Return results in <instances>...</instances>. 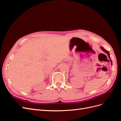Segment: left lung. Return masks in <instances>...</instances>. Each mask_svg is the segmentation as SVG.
Instances as JSON below:
<instances>
[{
  "label": "left lung",
  "mask_w": 121,
  "mask_h": 121,
  "mask_svg": "<svg viewBox=\"0 0 121 121\" xmlns=\"http://www.w3.org/2000/svg\"><path fill=\"white\" fill-rule=\"evenodd\" d=\"M100 48L103 50V52H105L106 53H107V54L108 55V57H109V60H111V64H112V60L111 59V57H110V54H109V52H108V50H105L103 47H100Z\"/></svg>",
  "instance_id": "1"
}]
</instances>
